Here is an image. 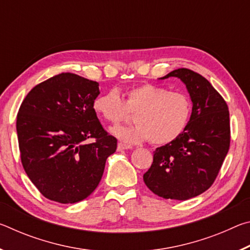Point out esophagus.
<instances>
[{
    "mask_svg": "<svg viewBox=\"0 0 250 250\" xmlns=\"http://www.w3.org/2000/svg\"><path fill=\"white\" fill-rule=\"evenodd\" d=\"M129 149H132V146L124 145V143H121V142L118 143V150H119V151H122V150H129Z\"/></svg>",
    "mask_w": 250,
    "mask_h": 250,
    "instance_id": "34e87169",
    "label": "esophagus"
}]
</instances>
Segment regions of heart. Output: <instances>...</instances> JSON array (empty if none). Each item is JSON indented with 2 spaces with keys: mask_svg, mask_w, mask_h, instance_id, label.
Listing matches in <instances>:
<instances>
[{
  "mask_svg": "<svg viewBox=\"0 0 250 250\" xmlns=\"http://www.w3.org/2000/svg\"><path fill=\"white\" fill-rule=\"evenodd\" d=\"M92 108L97 116L112 125L125 121L129 112L134 113L135 125L115 128L113 134L126 143L149 140L154 146L167 145L179 138L192 115V101L188 96L153 83L130 88L124 99L111 89L97 96Z\"/></svg>",
  "mask_w": 250,
  "mask_h": 250,
  "instance_id": "obj_1",
  "label": "heart"
}]
</instances>
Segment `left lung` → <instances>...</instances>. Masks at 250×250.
Here are the masks:
<instances>
[{
    "label": "left lung",
    "mask_w": 250,
    "mask_h": 250,
    "mask_svg": "<svg viewBox=\"0 0 250 250\" xmlns=\"http://www.w3.org/2000/svg\"><path fill=\"white\" fill-rule=\"evenodd\" d=\"M168 77L185 83L193 104L191 119L179 138L156 147L143 181L160 197L185 201L208 189L218 175L229 150V111L223 97L200 74L179 68L160 79Z\"/></svg>",
    "instance_id": "1"
}]
</instances>
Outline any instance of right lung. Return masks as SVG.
Wrapping results in <instances>:
<instances>
[{
    "instance_id": "obj_1",
    "label": "right lung",
    "mask_w": 250,
    "mask_h": 250,
    "mask_svg": "<svg viewBox=\"0 0 250 250\" xmlns=\"http://www.w3.org/2000/svg\"><path fill=\"white\" fill-rule=\"evenodd\" d=\"M99 83L71 73L33 88L21 104V161L29 180L50 201L73 204L95 191L117 139L108 134L92 103ZM89 138L94 142L88 144Z\"/></svg>"
}]
</instances>
